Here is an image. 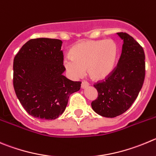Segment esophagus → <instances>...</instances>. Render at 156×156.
<instances>
[{
	"label": "esophagus",
	"mask_w": 156,
	"mask_h": 156,
	"mask_svg": "<svg viewBox=\"0 0 156 156\" xmlns=\"http://www.w3.org/2000/svg\"><path fill=\"white\" fill-rule=\"evenodd\" d=\"M88 86H89V83L87 81H83L82 82H81V88H85Z\"/></svg>",
	"instance_id": "obj_1"
}]
</instances>
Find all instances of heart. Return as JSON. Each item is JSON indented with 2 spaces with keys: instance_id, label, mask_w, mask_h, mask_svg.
<instances>
[{
  "instance_id": "obj_1",
  "label": "heart",
  "mask_w": 156,
  "mask_h": 156,
  "mask_svg": "<svg viewBox=\"0 0 156 156\" xmlns=\"http://www.w3.org/2000/svg\"><path fill=\"white\" fill-rule=\"evenodd\" d=\"M71 57L64 59V65L75 79L81 78L88 69L94 80H103L111 75L118 58L117 44L112 40L81 41L71 49Z\"/></svg>"
}]
</instances>
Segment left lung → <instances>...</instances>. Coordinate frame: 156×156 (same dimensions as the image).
<instances>
[{
  "mask_svg": "<svg viewBox=\"0 0 156 156\" xmlns=\"http://www.w3.org/2000/svg\"><path fill=\"white\" fill-rule=\"evenodd\" d=\"M117 34L123 40L120 58L111 75L94 84L98 97L91 102L97 114L107 118L120 115L132 106L145 76V56L142 46L127 33Z\"/></svg>",
  "mask_w": 156,
  "mask_h": 156,
  "instance_id": "8db88e82",
  "label": "left lung"
}]
</instances>
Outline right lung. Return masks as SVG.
I'll return each mask as SVG.
<instances>
[{"label": "right lung", "instance_id": "add662e5", "mask_svg": "<svg viewBox=\"0 0 156 156\" xmlns=\"http://www.w3.org/2000/svg\"><path fill=\"white\" fill-rule=\"evenodd\" d=\"M62 44L59 39H30L14 58V91L25 111L34 118H58L69 96L81 88V81L62 75L65 68Z\"/></svg>", "mask_w": 156, "mask_h": 156}]
</instances>
